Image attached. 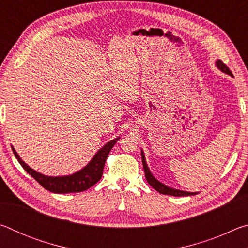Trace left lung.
<instances>
[{"instance_id": "obj_1", "label": "left lung", "mask_w": 248, "mask_h": 248, "mask_svg": "<svg viewBox=\"0 0 248 248\" xmlns=\"http://www.w3.org/2000/svg\"><path fill=\"white\" fill-rule=\"evenodd\" d=\"M216 65H217V68L221 70L223 73L232 75V72H231L230 69L221 60H217ZM141 155H142V164H143V169H144V173H145V178H146V180H148V183L151 185V186H152L155 190L158 191L159 194L175 196V197L192 196V195L197 194V192H188V191H184V190H179V189H174V188L169 187V186H166V185L162 184L161 182H159V180L155 178L153 174L150 171L149 166H148V164H146L144 153H143V151H142V150H141Z\"/></svg>"}]
</instances>
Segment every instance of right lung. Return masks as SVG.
<instances>
[{
    "label": "right lung",
    "mask_w": 248,
    "mask_h": 248,
    "mask_svg": "<svg viewBox=\"0 0 248 248\" xmlns=\"http://www.w3.org/2000/svg\"><path fill=\"white\" fill-rule=\"evenodd\" d=\"M119 139L120 137L115 138L114 140L109 141L108 143L105 144L102 149L97 151V153L94 155V157L91 159L89 164L84 166L82 170H79L77 173L66 176H56V177L40 174L35 170H32L19 157V155L13 146H12V150H13L15 157L17 158L23 169L31 177H33V179H36L45 189L54 192V194H69V192H81L89 189L102 178L105 162H106L112 146L117 143V141Z\"/></svg>",
    "instance_id": "1"
}]
</instances>
